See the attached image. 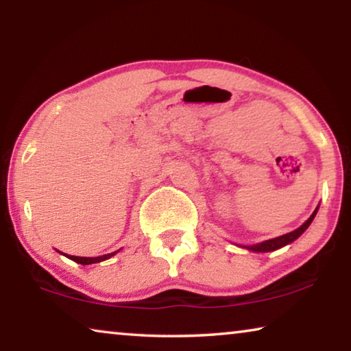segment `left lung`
<instances>
[{"label":"left lung","instance_id":"obj_1","mask_svg":"<svg viewBox=\"0 0 351 351\" xmlns=\"http://www.w3.org/2000/svg\"><path fill=\"white\" fill-rule=\"evenodd\" d=\"M317 210H319V206H317L314 213L311 214L309 219L306 220L302 226L297 228V230H293L292 232H287V234H282V236L275 237V239H269V241L256 243V245H247V247H243V248L250 250V252H256V253H267V252H275V250H278V248H282L285 245H289V243H292L293 241H297V239L302 236L306 230H308V226L313 223V220H314V217L317 214Z\"/></svg>","mask_w":351,"mask_h":351}]
</instances>
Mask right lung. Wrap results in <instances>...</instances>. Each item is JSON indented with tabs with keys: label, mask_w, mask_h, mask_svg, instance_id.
<instances>
[{
	"label": "right lung",
	"mask_w": 351,
	"mask_h": 351,
	"mask_svg": "<svg viewBox=\"0 0 351 351\" xmlns=\"http://www.w3.org/2000/svg\"><path fill=\"white\" fill-rule=\"evenodd\" d=\"M117 252H119V250H117ZM117 252L103 254V256H97V258H81V256H70V254H66V258H70L71 261H75V263H77V264L88 265V264H97V263H101V261H106V259L112 258V256H114Z\"/></svg>",
	"instance_id": "obj_1"
}]
</instances>
